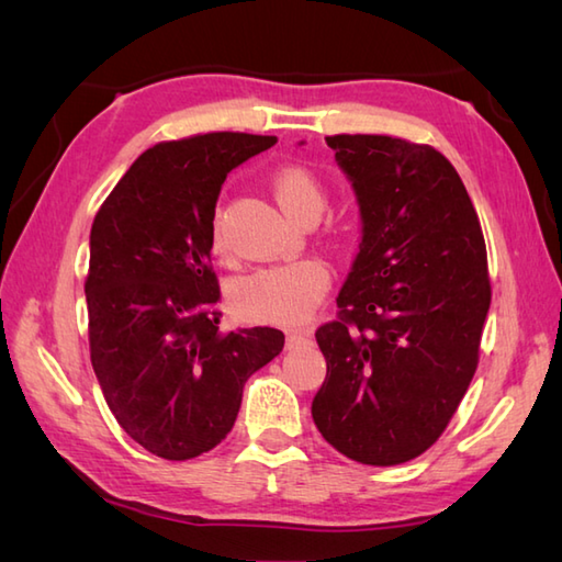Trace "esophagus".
I'll use <instances>...</instances> for the list:
<instances>
[{
	"mask_svg": "<svg viewBox=\"0 0 562 562\" xmlns=\"http://www.w3.org/2000/svg\"><path fill=\"white\" fill-rule=\"evenodd\" d=\"M308 338H312V328H296V330H290V333H288V348H292V345L306 342Z\"/></svg>",
	"mask_w": 562,
	"mask_h": 562,
	"instance_id": "obj_1",
	"label": "esophagus"
}]
</instances>
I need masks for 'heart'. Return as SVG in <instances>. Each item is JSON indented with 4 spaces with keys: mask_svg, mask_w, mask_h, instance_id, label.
Listing matches in <instances>:
<instances>
[{
    "mask_svg": "<svg viewBox=\"0 0 562 562\" xmlns=\"http://www.w3.org/2000/svg\"><path fill=\"white\" fill-rule=\"evenodd\" d=\"M270 188L280 207L296 222L321 217L326 207V188L304 166H282L272 173ZM212 250L226 258V241L220 224L212 226ZM330 284V272L316 258H300L280 266L254 270L232 288V304L241 316L266 324H296L314 312Z\"/></svg>",
    "mask_w": 562,
    "mask_h": 562,
    "instance_id": "1",
    "label": "heart"
}]
</instances>
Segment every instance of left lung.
<instances>
[{
  "label": "left lung",
  "instance_id": "1",
  "mask_svg": "<svg viewBox=\"0 0 562 562\" xmlns=\"http://www.w3.org/2000/svg\"><path fill=\"white\" fill-rule=\"evenodd\" d=\"M362 236L321 326L326 381L312 415L328 445L369 465L420 457L445 432L479 364L491 280L479 214L457 169L427 145L326 137Z\"/></svg>",
  "mask_w": 562,
  "mask_h": 562
}]
</instances>
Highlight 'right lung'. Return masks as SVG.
Listing matches in <instances>:
<instances>
[{
	"label": "right lung",
	"instance_id": "obj_1",
	"mask_svg": "<svg viewBox=\"0 0 562 562\" xmlns=\"http://www.w3.org/2000/svg\"><path fill=\"white\" fill-rule=\"evenodd\" d=\"M278 137L210 133L139 154L89 236L91 364L115 420L147 451L186 461L232 432L244 384L282 352L278 328L222 333L210 268L226 173Z\"/></svg>",
	"mask_w": 562,
	"mask_h": 562
}]
</instances>
